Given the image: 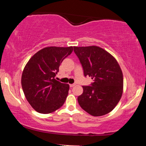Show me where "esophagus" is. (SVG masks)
<instances>
[{
    "label": "esophagus",
    "instance_id": "1",
    "mask_svg": "<svg viewBox=\"0 0 146 146\" xmlns=\"http://www.w3.org/2000/svg\"><path fill=\"white\" fill-rule=\"evenodd\" d=\"M75 84H70V87H71V88H72V87L75 86Z\"/></svg>",
    "mask_w": 146,
    "mask_h": 146
}]
</instances>
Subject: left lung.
<instances>
[{"label": "left lung", "mask_w": 146, "mask_h": 146, "mask_svg": "<svg viewBox=\"0 0 146 146\" xmlns=\"http://www.w3.org/2000/svg\"><path fill=\"white\" fill-rule=\"evenodd\" d=\"M82 64L84 75L93 79L90 86H83L78 96L81 108L90 115L102 116L110 113L119 102L123 93V73L114 57L97 46H74Z\"/></svg>", "instance_id": "1"}]
</instances>
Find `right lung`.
I'll use <instances>...</instances> for the list:
<instances>
[{"instance_id":"1","label":"right lung","mask_w":146,"mask_h":146,"mask_svg":"<svg viewBox=\"0 0 146 146\" xmlns=\"http://www.w3.org/2000/svg\"><path fill=\"white\" fill-rule=\"evenodd\" d=\"M73 50V46L45 47L35 53L25 66L22 88L27 100L38 113H53L64 103L69 85L57 81L55 77L60 64Z\"/></svg>"}]
</instances>
